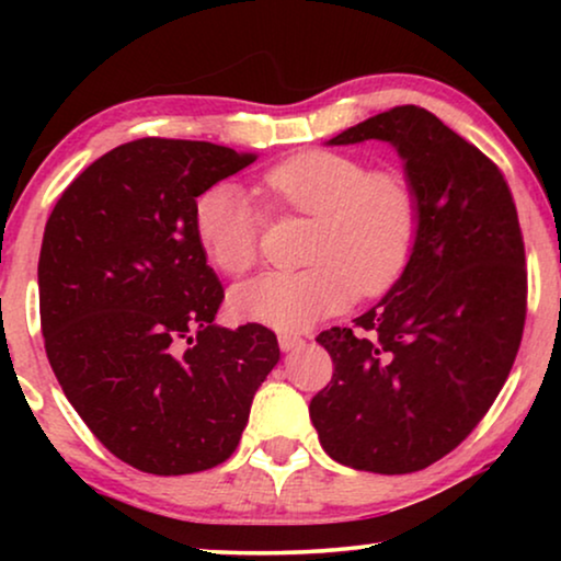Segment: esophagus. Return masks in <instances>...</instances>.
Wrapping results in <instances>:
<instances>
[{"label":"esophagus","mask_w":561,"mask_h":561,"mask_svg":"<svg viewBox=\"0 0 561 561\" xmlns=\"http://www.w3.org/2000/svg\"><path fill=\"white\" fill-rule=\"evenodd\" d=\"M278 344H280L283 352H290V350L301 347L304 336L301 334H278Z\"/></svg>","instance_id":"obj_1"}]
</instances>
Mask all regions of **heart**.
Returning a JSON list of instances; mask_svg holds the SVG:
<instances>
[{"label": "heart", "mask_w": 561, "mask_h": 561, "mask_svg": "<svg viewBox=\"0 0 561 561\" xmlns=\"http://www.w3.org/2000/svg\"><path fill=\"white\" fill-rule=\"evenodd\" d=\"M278 209L313 217L309 267L271 271L234 286L229 306L240 319L304 329L340 311L359 290L382 294L401 278L416 250L421 204L409 175L370 168L340 150H304L263 175ZM194 229L206 260L227 275L248 273L260 257L265 211L219 181L196 198Z\"/></svg>", "instance_id": "1"}]
</instances>
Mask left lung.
Here are the masks:
<instances>
[{
    "instance_id": "left-lung-1",
    "label": "left lung",
    "mask_w": 561,
    "mask_h": 561,
    "mask_svg": "<svg viewBox=\"0 0 561 561\" xmlns=\"http://www.w3.org/2000/svg\"><path fill=\"white\" fill-rule=\"evenodd\" d=\"M363 140L401 152L421 232L380 304L317 336L334 373L309 413L336 462L405 474L459 447L508 378L526 321L524 234L501 168L424 106H393L329 145Z\"/></svg>"
}]
</instances>
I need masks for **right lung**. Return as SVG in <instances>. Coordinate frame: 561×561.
Returning <instances> with one entry per match:
<instances>
[{
    "mask_svg": "<svg viewBox=\"0 0 561 561\" xmlns=\"http://www.w3.org/2000/svg\"><path fill=\"white\" fill-rule=\"evenodd\" d=\"M255 152L142 137L94 160L45 225V352L91 434L150 474L229 459L280 359L263 324H214L225 288L194 229L196 196Z\"/></svg>",
    "mask_w": 561,
    "mask_h": 561,
    "instance_id": "obj_1",
    "label": "right lung"
}]
</instances>
